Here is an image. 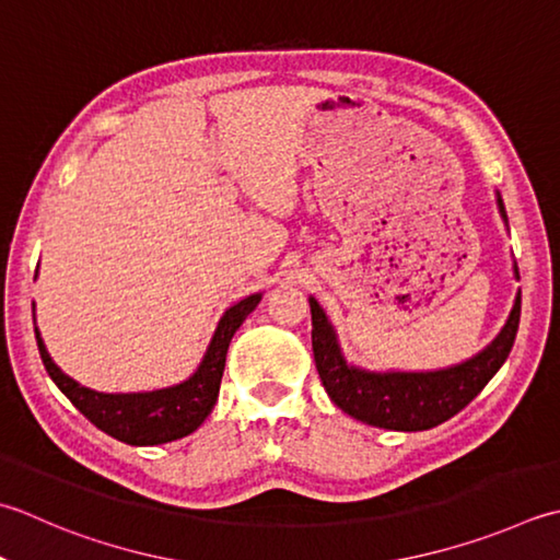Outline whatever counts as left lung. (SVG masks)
<instances>
[{"label":"left lung","instance_id":"left-lung-1","mask_svg":"<svg viewBox=\"0 0 560 560\" xmlns=\"http://www.w3.org/2000/svg\"><path fill=\"white\" fill-rule=\"evenodd\" d=\"M502 221L508 223L505 206L498 194ZM514 277L520 279L517 265ZM313 315V357L327 396L339 410L354 420L396 432H422L454 418L474 400L512 352L517 337L522 295L514 299V308L505 327L492 342L462 364L436 371H366L347 364L337 342L332 323L311 295Z\"/></svg>","mask_w":560,"mask_h":560}]
</instances>
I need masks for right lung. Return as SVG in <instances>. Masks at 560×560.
I'll return each mask as SVG.
<instances>
[{"instance_id":"right-lung-1","label":"right lung","mask_w":560,"mask_h":560,"mask_svg":"<svg viewBox=\"0 0 560 560\" xmlns=\"http://www.w3.org/2000/svg\"><path fill=\"white\" fill-rule=\"evenodd\" d=\"M259 301L261 293H252L230 305L215 327L199 369L189 378L177 386L145 393H98L82 386L50 359L38 327L33 330H36L38 352L48 376L86 420L118 442L130 446H155L191 434L211 415L218 390H221L230 339L245 323V317L257 308Z\"/></svg>"}]
</instances>
